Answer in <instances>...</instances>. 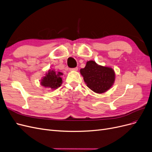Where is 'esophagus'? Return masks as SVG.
Segmentation results:
<instances>
[{
    "instance_id": "obj_1",
    "label": "esophagus",
    "mask_w": 152,
    "mask_h": 152,
    "mask_svg": "<svg viewBox=\"0 0 152 152\" xmlns=\"http://www.w3.org/2000/svg\"><path fill=\"white\" fill-rule=\"evenodd\" d=\"M70 70L71 71H77L78 70V67H75V68H70Z\"/></svg>"
}]
</instances>
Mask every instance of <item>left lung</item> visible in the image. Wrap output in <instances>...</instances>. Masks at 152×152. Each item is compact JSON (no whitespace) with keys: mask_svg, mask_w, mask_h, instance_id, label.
I'll use <instances>...</instances> for the list:
<instances>
[{"mask_svg":"<svg viewBox=\"0 0 152 152\" xmlns=\"http://www.w3.org/2000/svg\"><path fill=\"white\" fill-rule=\"evenodd\" d=\"M87 86L96 93H103L111 87L115 81V72L112 68L98 65L89 61L85 68L80 69Z\"/></svg>","mask_w":152,"mask_h":152,"instance_id":"1","label":"left lung"}]
</instances>
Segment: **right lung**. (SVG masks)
<instances>
[{
  "label": "right lung",
  "mask_w": 152,
  "mask_h": 152,
  "mask_svg": "<svg viewBox=\"0 0 152 152\" xmlns=\"http://www.w3.org/2000/svg\"><path fill=\"white\" fill-rule=\"evenodd\" d=\"M61 75V72L49 70L41 80V85L45 87H50L51 89H57L62 84Z\"/></svg>",
  "instance_id": "1"
}]
</instances>
